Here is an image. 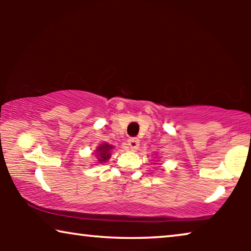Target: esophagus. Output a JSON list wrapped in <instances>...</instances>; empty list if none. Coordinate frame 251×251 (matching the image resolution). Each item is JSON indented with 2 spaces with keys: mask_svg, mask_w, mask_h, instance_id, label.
<instances>
[{
  "mask_svg": "<svg viewBox=\"0 0 251 251\" xmlns=\"http://www.w3.org/2000/svg\"><path fill=\"white\" fill-rule=\"evenodd\" d=\"M128 145L130 147V150L131 151H136L138 149V145H139V140L138 138H130L128 140Z\"/></svg>",
  "mask_w": 251,
  "mask_h": 251,
  "instance_id": "34e87169",
  "label": "esophagus"
}]
</instances>
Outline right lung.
Returning a JSON list of instances; mask_svg holds the SVG:
<instances>
[{"label":"right lung","instance_id":"right-lung-1","mask_svg":"<svg viewBox=\"0 0 251 251\" xmlns=\"http://www.w3.org/2000/svg\"><path fill=\"white\" fill-rule=\"evenodd\" d=\"M114 149V146L111 145L108 143H101L97 149L95 151V156H96V162L95 163H105L109 160V157L112 155V150Z\"/></svg>","mask_w":251,"mask_h":251}]
</instances>
